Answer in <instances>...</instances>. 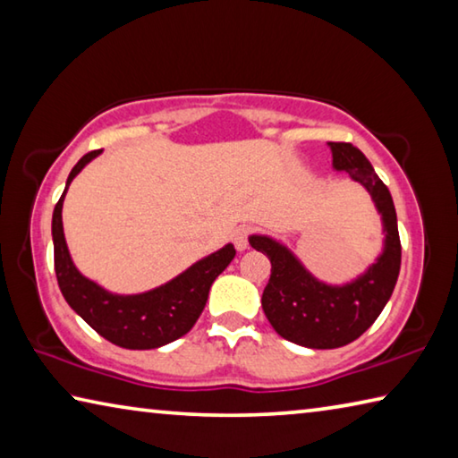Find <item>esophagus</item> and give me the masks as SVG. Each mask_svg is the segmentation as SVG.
<instances>
[{
	"mask_svg": "<svg viewBox=\"0 0 458 458\" xmlns=\"http://www.w3.org/2000/svg\"><path fill=\"white\" fill-rule=\"evenodd\" d=\"M248 228H238V230H234V234H232V240H234V246H236V250H240V252H244L246 248H248Z\"/></svg>",
	"mask_w": 458,
	"mask_h": 458,
	"instance_id": "esophagus-1",
	"label": "esophagus"
}]
</instances>
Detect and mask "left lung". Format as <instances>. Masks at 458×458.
Returning a JSON list of instances; mask_svg holds the SVG:
<instances>
[{
    "label": "left lung",
    "instance_id": "left-lung-1",
    "mask_svg": "<svg viewBox=\"0 0 458 458\" xmlns=\"http://www.w3.org/2000/svg\"><path fill=\"white\" fill-rule=\"evenodd\" d=\"M335 172L361 183L382 220V252L352 281L331 284L317 278L283 240L250 234L248 242L270 259V278L262 293V311L278 335L311 350H335L371 327L392 297L400 275L402 246L390 190L352 143H327Z\"/></svg>",
    "mask_w": 458,
    "mask_h": 458
}]
</instances>
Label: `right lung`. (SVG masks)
Instances as JSON below:
<instances>
[{"mask_svg":"<svg viewBox=\"0 0 458 458\" xmlns=\"http://www.w3.org/2000/svg\"><path fill=\"white\" fill-rule=\"evenodd\" d=\"M100 153L103 149L87 153L72 167L64 193L54 208L52 242L58 286L72 311L81 315L106 341L125 350H155L180 339L193 327L204 311L212 283L236 257V248L228 242L220 250L193 262L172 281L145 293L119 294L90 281L76 268L68 250L64 226H62V206L68 185Z\"/></svg>","mask_w":458,"mask_h":458,"instance_id":"1","label":"right lung"}]
</instances>
